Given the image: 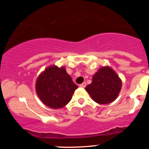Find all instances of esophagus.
Returning <instances> with one entry per match:
<instances>
[{"label":"esophagus","mask_w":149,"mask_h":149,"mask_svg":"<svg viewBox=\"0 0 149 149\" xmlns=\"http://www.w3.org/2000/svg\"><path fill=\"white\" fill-rule=\"evenodd\" d=\"M79 86L80 87V88H85V86H86V83H81V84H80Z\"/></svg>","instance_id":"obj_1"}]
</instances>
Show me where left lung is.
<instances>
[{
	"mask_svg": "<svg viewBox=\"0 0 149 149\" xmlns=\"http://www.w3.org/2000/svg\"><path fill=\"white\" fill-rule=\"evenodd\" d=\"M121 85V80L115 71L106 66L101 68L94 75L92 83L85 88V90L95 102L107 104L117 98Z\"/></svg>",
	"mask_w": 149,
	"mask_h": 149,
	"instance_id": "1",
	"label": "left lung"
}]
</instances>
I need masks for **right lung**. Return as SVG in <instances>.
Here are the masks:
<instances>
[{"instance_id":"right-lung-1","label":"right lung","mask_w":149,"mask_h":149,"mask_svg":"<svg viewBox=\"0 0 149 149\" xmlns=\"http://www.w3.org/2000/svg\"><path fill=\"white\" fill-rule=\"evenodd\" d=\"M78 88L64 67L49 66L38 78L36 90L40 100L52 109H61L71 101Z\"/></svg>"}]
</instances>
